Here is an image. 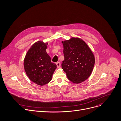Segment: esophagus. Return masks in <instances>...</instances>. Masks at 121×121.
<instances>
[{
    "label": "esophagus",
    "mask_w": 121,
    "mask_h": 121,
    "mask_svg": "<svg viewBox=\"0 0 121 121\" xmlns=\"http://www.w3.org/2000/svg\"><path fill=\"white\" fill-rule=\"evenodd\" d=\"M56 65H57V66L58 68H60L61 64L60 62H56Z\"/></svg>",
    "instance_id": "esophagus-1"
}]
</instances>
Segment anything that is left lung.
<instances>
[{"label": "left lung", "mask_w": 121, "mask_h": 121, "mask_svg": "<svg viewBox=\"0 0 121 121\" xmlns=\"http://www.w3.org/2000/svg\"><path fill=\"white\" fill-rule=\"evenodd\" d=\"M64 60L61 67L68 79L75 83L87 80L91 75L94 56L90 48L82 39L72 38L62 41Z\"/></svg>", "instance_id": "left-lung-1"}]
</instances>
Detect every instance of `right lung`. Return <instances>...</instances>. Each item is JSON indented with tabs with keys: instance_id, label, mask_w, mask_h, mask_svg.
Masks as SVG:
<instances>
[{
	"instance_id": "obj_1",
	"label": "right lung",
	"mask_w": 121,
	"mask_h": 121,
	"mask_svg": "<svg viewBox=\"0 0 121 121\" xmlns=\"http://www.w3.org/2000/svg\"><path fill=\"white\" fill-rule=\"evenodd\" d=\"M47 44L41 41L35 43L27 52L24 60V67L29 79L39 85L49 83L57 65L51 61L47 52Z\"/></svg>"
}]
</instances>
